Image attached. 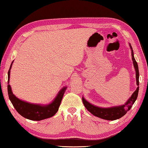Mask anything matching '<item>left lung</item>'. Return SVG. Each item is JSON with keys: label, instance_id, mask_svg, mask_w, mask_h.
Segmentation results:
<instances>
[{"label": "left lung", "instance_id": "1", "mask_svg": "<svg viewBox=\"0 0 148 148\" xmlns=\"http://www.w3.org/2000/svg\"><path fill=\"white\" fill-rule=\"evenodd\" d=\"M130 47L131 51H132V61H133L134 67L135 68L136 70V84L138 86V88L134 91L132 96L130 97L128 100L123 105L117 106H112L109 108H102L99 107L94 106V104H92L91 103L86 100V99L82 97V102L84 106L86 107L88 111H89L94 116L98 117V118L103 119V120H116L118 119L122 118V116L125 115L127 112L132 106L134 102H136V99L138 95V91H139V69H138V65L137 62L136 61L135 58H134L133 49L130 44H129Z\"/></svg>", "mask_w": 148, "mask_h": 148}]
</instances>
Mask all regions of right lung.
<instances>
[{
	"instance_id": "1",
	"label": "right lung",
	"mask_w": 148,
	"mask_h": 148,
	"mask_svg": "<svg viewBox=\"0 0 148 148\" xmlns=\"http://www.w3.org/2000/svg\"><path fill=\"white\" fill-rule=\"evenodd\" d=\"M13 62L14 61L11 63L9 70L8 72V94L11 103H12L13 106L16 109L18 113L21 114L24 118L34 121L42 120L54 116L58 112L62 99L67 87L64 86L62 88L52 102L48 104H38V103H30L22 100L13 94L10 85L9 84L10 69L12 68Z\"/></svg>"
}]
</instances>
